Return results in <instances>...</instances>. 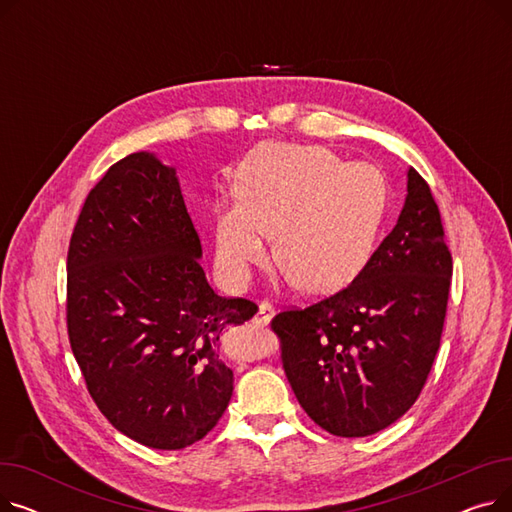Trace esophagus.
Here are the masks:
<instances>
[{
    "mask_svg": "<svg viewBox=\"0 0 512 512\" xmlns=\"http://www.w3.org/2000/svg\"><path fill=\"white\" fill-rule=\"evenodd\" d=\"M274 305L272 303H267V301H261L259 303V311H257V315H255V324L257 326H267L272 321V317H274Z\"/></svg>",
    "mask_w": 512,
    "mask_h": 512,
    "instance_id": "1",
    "label": "esophagus"
}]
</instances>
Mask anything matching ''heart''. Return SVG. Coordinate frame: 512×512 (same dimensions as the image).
Masks as SVG:
<instances>
[{"mask_svg": "<svg viewBox=\"0 0 512 512\" xmlns=\"http://www.w3.org/2000/svg\"><path fill=\"white\" fill-rule=\"evenodd\" d=\"M234 203L215 209V259L224 276L247 284L267 257L301 290L330 292L351 282L378 238L388 184L369 161H344L317 145H270L236 172Z\"/></svg>", "mask_w": 512, "mask_h": 512, "instance_id": "1", "label": "heart"}]
</instances>
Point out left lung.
<instances>
[{
	"label": "left lung",
	"instance_id": "left-lung-1",
	"mask_svg": "<svg viewBox=\"0 0 512 512\" xmlns=\"http://www.w3.org/2000/svg\"><path fill=\"white\" fill-rule=\"evenodd\" d=\"M407 201L357 278L272 319L305 413L340 438L378 434L419 398L440 348L452 257L440 209L409 168Z\"/></svg>",
	"mask_w": 512,
	"mask_h": 512
}]
</instances>
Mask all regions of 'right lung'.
Instances as JSON below:
<instances>
[{
  "mask_svg": "<svg viewBox=\"0 0 512 512\" xmlns=\"http://www.w3.org/2000/svg\"><path fill=\"white\" fill-rule=\"evenodd\" d=\"M176 170L147 151L105 172L68 247L66 321L74 359L118 432L157 450L205 438L224 415V334L257 313L215 292Z\"/></svg>",
  "mask_w": 512,
  "mask_h": 512,
  "instance_id": "right-lung-1",
  "label": "right lung"
}]
</instances>
